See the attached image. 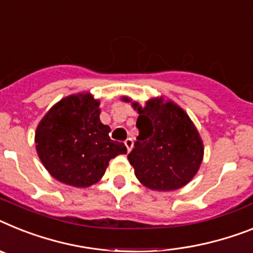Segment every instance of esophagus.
Returning a JSON list of instances; mask_svg holds the SVG:
<instances>
[{"mask_svg":"<svg viewBox=\"0 0 253 253\" xmlns=\"http://www.w3.org/2000/svg\"><path fill=\"white\" fill-rule=\"evenodd\" d=\"M125 145H126L127 150H128V152H131V149H132V146H133L132 139H131V137H128V139L125 140Z\"/></svg>","mask_w":253,"mask_h":253,"instance_id":"34e87169","label":"esophagus"}]
</instances>
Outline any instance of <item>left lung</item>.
I'll use <instances>...</instances> for the list:
<instances>
[{"instance_id": "1", "label": "left lung", "mask_w": 253, "mask_h": 253, "mask_svg": "<svg viewBox=\"0 0 253 253\" xmlns=\"http://www.w3.org/2000/svg\"><path fill=\"white\" fill-rule=\"evenodd\" d=\"M130 103L131 99L122 96ZM137 112L139 136L127 156L135 176L145 188L171 192L185 186L202 165L205 146L197 127L185 110L172 100L152 97Z\"/></svg>"}]
</instances>
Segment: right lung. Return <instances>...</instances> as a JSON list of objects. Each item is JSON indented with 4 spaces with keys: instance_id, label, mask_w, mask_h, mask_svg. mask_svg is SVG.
I'll use <instances>...</instances> for the list:
<instances>
[{
    "instance_id": "right-lung-1",
    "label": "right lung",
    "mask_w": 253,
    "mask_h": 253,
    "mask_svg": "<svg viewBox=\"0 0 253 253\" xmlns=\"http://www.w3.org/2000/svg\"><path fill=\"white\" fill-rule=\"evenodd\" d=\"M100 100L90 92L63 97L36 128L35 143L42 165L54 179L88 188L101 179L109 161L126 154L125 144L109 137L100 121Z\"/></svg>"
}]
</instances>
